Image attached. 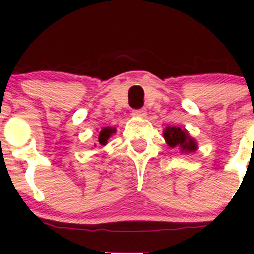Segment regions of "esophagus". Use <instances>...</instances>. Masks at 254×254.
<instances>
[{
    "instance_id": "obj_1",
    "label": "esophagus",
    "mask_w": 254,
    "mask_h": 254,
    "mask_svg": "<svg viewBox=\"0 0 254 254\" xmlns=\"http://www.w3.org/2000/svg\"><path fill=\"white\" fill-rule=\"evenodd\" d=\"M132 114L136 117H146L147 112H146V109H136V111L132 112Z\"/></svg>"
}]
</instances>
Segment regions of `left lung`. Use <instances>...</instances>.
<instances>
[{
	"instance_id": "left-lung-1",
	"label": "left lung",
	"mask_w": 254,
	"mask_h": 254,
	"mask_svg": "<svg viewBox=\"0 0 254 254\" xmlns=\"http://www.w3.org/2000/svg\"><path fill=\"white\" fill-rule=\"evenodd\" d=\"M164 137L170 147H179L183 152H193L197 149L193 138H190L187 132L181 127H168L164 132Z\"/></svg>"
}]
</instances>
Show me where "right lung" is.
Segmentation results:
<instances>
[{
    "mask_svg": "<svg viewBox=\"0 0 254 254\" xmlns=\"http://www.w3.org/2000/svg\"><path fill=\"white\" fill-rule=\"evenodd\" d=\"M114 129H112L111 127H107V128H103L102 132L99 133V137H98V142L100 145H105L107 143V140L111 137V134L113 133Z\"/></svg>",
    "mask_w": 254,
    "mask_h": 254,
    "instance_id": "1",
    "label": "right lung"
}]
</instances>
